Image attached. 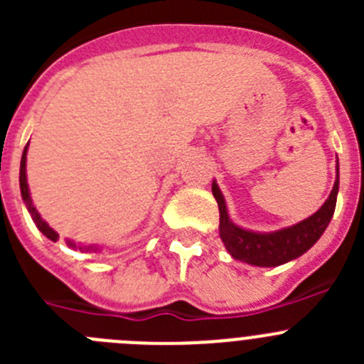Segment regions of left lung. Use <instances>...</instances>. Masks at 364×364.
I'll return each instance as SVG.
<instances>
[{"mask_svg": "<svg viewBox=\"0 0 364 364\" xmlns=\"http://www.w3.org/2000/svg\"><path fill=\"white\" fill-rule=\"evenodd\" d=\"M211 191L220 211L218 231H220V239L228 253L246 264L275 268L306 253L328 228L336 211L337 193H339V162L336 166V182L326 202L304 220L277 231H252L240 228L230 218L224 195L215 180Z\"/></svg>", "mask_w": 364, "mask_h": 364, "instance_id": "left-lung-1", "label": "left lung"}]
</instances>
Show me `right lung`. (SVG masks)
<instances>
[{
    "instance_id": "obj_1",
    "label": "right lung",
    "mask_w": 364,
    "mask_h": 364,
    "mask_svg": "<svg viewBox=\"0 0 364 364\" xmlns=\"http://www.w3.org/2000/svg\"><path fill=\"white\" fill-rule=\"evenodd\" d=\"M27 151H28V144L25 146L23 149V154H21V164H19V189H21V198H23L25 205H27L28 213H31L32 220H34V224H36L38 230L41 231V233L47 237L49 240H53V242H56L58 239H60V235L56 233V231L53 230V228L47 224V222L41 218V215L38 213L36 205L32 204V198H31V191H28V184H27ZM67 246L73 247V250H80V252H89V253H100L102 252V247L96 246V244H91V246H82V244H76L74 240H65Z\"/></svg>"
}]
</instances>
